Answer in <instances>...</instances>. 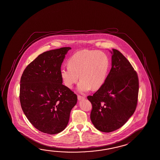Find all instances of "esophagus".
Instances as JSON below:
<instances>
[{
	"instance_id": "obj_1",
	"label": "esophagus",
	"mask_w": 160,
	"mask_h": 160,
	"mask_svg": "<svg viewBox=\"0 0 160 160\" xmlns=\"http://www.w3.org/2000/svg\"><path fill=\"white\" fill-rule=\"evenodd\" d=\"M85 98V97L82 96H80V95H78V100H82Z\"/></svg>"
}]
</instances>
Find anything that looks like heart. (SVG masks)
<instances>
[{"mask_svg": "<svg viewBox=\"0 0 160 160\" xmlns=\"http://www.w3.org/2000/svg\"><path fill=\"white\" fill-rule=\"evenodd\" d=\"M68 65L60 70L64 85L69 89L72 88L79 75L81 81L78 90L85 93L92 89H99L104 85L108 76L110 60L102 51L82 50L71 56Z\"/></svg>", "mask_w": 160, "mask_h": 160, "instance_id": "1", "label": "heart"}]
</instances>
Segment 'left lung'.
<instances>
[{
	"label": "left lung",
	"instance_id": "8db88e82",
	"mask_svg": "<svg viewBox=\"0 0 160 160\" xmlns=\"http://www.w3.org/2000/svg\"><path fill=\"white\" fill-rule=\"evenodd\" d=\"M112 68L104 85L93 96L90 119L97 129L110 132L120 128L133 115L139 92L137 73L118 50L113 49Z\"/></svg>",
	"mask_w": 160,
	"mask_h": 160
}]
</instances>
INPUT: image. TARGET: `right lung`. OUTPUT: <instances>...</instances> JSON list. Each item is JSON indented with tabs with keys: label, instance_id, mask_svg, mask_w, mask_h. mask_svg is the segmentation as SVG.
Wrapping results in <instances>:
<instances>
[{
	"label": "right lung",
	"instance_id": "obj_1",
	"mask_svg": "<svg viewBox=\"0 0 160 160\" xmlns=\"http://www.w3.org/2000/svg\"><path fill=\"white\" fill-rule=\"evenodd\" d=\"M70 47L44 52L23 72L19 100L24 114L37 130L53 135L68 124L77 96L62 84L61 66Z\"/></svg>",
	"mask_w": 160,
	"mask_h": 160
}]
</instances>
